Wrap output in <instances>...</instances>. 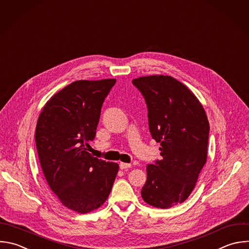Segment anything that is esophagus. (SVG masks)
Wrapping results in <instances>:
<instances>
[{
    "instance_id": "1",
    "label": "esophagus",
    "mask_w": 249,
    "mask_h": 249,
    "mask_svg": "<svg viewBox=\"0 0 249 249\" xmlns=\"http://www.w3.org/2000/svg\"><path fill=\"white\" fill-rule=\"evenodd\" d=\"M119 166H120V169L124 170V169H128L131 167V164L130 163H125V162H120L119 163Z\"/></svg>"
}]
</instances>
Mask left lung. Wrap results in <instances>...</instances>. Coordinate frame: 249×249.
<instances>
[{
  "instance_id": "1",
  "label": "left lung",
  "mask_w": 249,
  "mask_h": 249,
  "mask_svg": "<svg viewBox=\"0 0 249 249\" xmlns=\"http://www.w3.org/2000/svg\"><path fill=\"white\" fill-rule=\"evenodd\" d=\"M132 83L144 98L149 132L162 156L146 166L142 197L153 207L170 208L196 187L207 159L209 122L197 98L177 79L151 75Z\"/></svg>"
}]
</instances>
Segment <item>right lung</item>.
I'll return each mask as SVG.
<instances>
[{
	"label": "right lung",
	"mask_w": 249,
	"mask_h": 249,
	"mask_svg": "<svg viewBox=\"0 0 249 249\" xmlns=\"http://www.w3.org/2000/svg\"><path fill=\"white\" fill-rule=\"evenodd\" d=\"M115 79L79 80L53 95L39 115L35 141L51 190L67 208L88 213L107 199L119 165L94 157L93 141Z\"/></svg>",
	"instance_id": "right-lung-1"
}]
</instances>
